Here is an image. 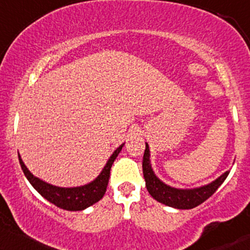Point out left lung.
<instances>
[{"label":"left lung","instance_id":"obj_1","mask_svg":"<svg viewBox=\"0 0 250 250\" xmlns=\"http://www.w3.org/2000/svg\"><path fill=\"white\" fill-rule=\"evenodd\" d=\"M149 156V146L148 144H146L142 167L146 190L149 191V193L151 194L154 199L167 206L174 207V208L190 209L200 205L201 203L208 199L218 190L219 186L225 182V179L229 174V171H226L211 184L203 186V188H193V190H178V188H173L165 185L155 176L154 171L151 169V165H150Z\"/></svg>","mask_w":250,"mask_h":250}]
</instances>
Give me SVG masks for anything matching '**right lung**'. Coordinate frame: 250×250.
Returning a JSON list of instances; mask_svg holds the SVG:
<instances>
[{"label": "right lung", "mask_w": 250, "mask_h": 250, "mask_svg": "<svg viewBox=\"0 0 250 250\" xmlns=\"http://www.w3.org/2000/svg\"><path fill=\"white\" fill-rule=\"evenodd\" d=\"M122 146L123 144L113 152L109 161L107 162L106 167H104L102 172L99 174V177L94 182H92L88 185L80 186V188H64L47 184V183L38 179L37 177H35L34 174L30 172L28 167L24 165L20 155L19 159L21 167H22L23 172L28 178L30 184L34 186L42 197H44L47 201H50L51 204L59 207V208L66 209V211H81V209H85L87 207L93 205V204H95L96 201L100 200L104 197V194L106 193L108 180H109L110 167H112L117 155L121 151Z\"/></svg>", "instance_id": "1"}]
</instances>
